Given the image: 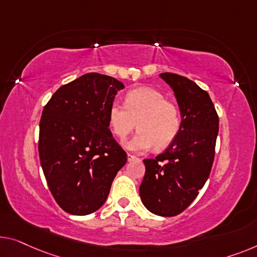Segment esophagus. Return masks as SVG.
Returning a JSON list of instances; mask_svg holds the SVG:
<instances>
[{"instance_id":"obj_1","label":"esophagus","mask_w":257,"mask_h":257,"mask_svg":"<svg viewBox=\"0 0 257 257\" xmlns=\"http://www.w3.org/2000/svg\"><path fill=\"white\" fill-rule=\"evenodd\" d=\"M127 158H128V162H134V160H139V158H137V157L130 155V153H128Z\"/></svg>"}]
</instances>
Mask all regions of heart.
Masks as SVG:
<instances>
[{
	"instance_id": "1",
	"label": "heart",
	"mask_w": 257,
	"mask_h": 257,
	"mask_svg": "<svg viewBox=\"0 0 257 257\" xmlns=\"http://www.w3.org/2000/svg\"><path fill=\"white\" fill-rule=\"evenodd\" d=\"M108 124L120 141H124L136 127L140 130L125 143L134 152L149 151L155 147L164 149L178 136L181 128L179 107L166 100L162 92L152 87H139L125 94L124 106L114 101L108 112Z\"/></svg>"
}]
</instances>
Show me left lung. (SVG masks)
<instances>
[{
	"instance_id": "left-lung-1",
	"label": "left lung",
	"mask_w": 257,
	"mask_h": 257,
	"mask_svg": "<svg viewBox=\"0 0 257 257\" xmlns=\"http://www.w3.org/2000/svg\"><path fill=\"white\" fill-rule=\"evenodd\" d=\"M159 76L174 92L181 128L162 155L143 160L140 196L150 212L173 217L188 208L209 178L219 118L208 92L193 80L172 72Z\"/></svg>"
}]
</instances>
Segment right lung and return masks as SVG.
<instances>
[{"label": "right lung", "instance_id": "1", "mask_svg": "<svg viewBox=\"0 0 257 257\" xmlns=\"http://www.w3.org/2000/svg\"><path fill=\"white\" fill-rule=\"evenodd\" d=\"M123 83L90 72L61 86L44 107L39 157L46 181L64 211L101 208L127 153L110 133L107 112Z\"/></svg>", "mask_w": 257, "mask_h": 257}]
</instances>
